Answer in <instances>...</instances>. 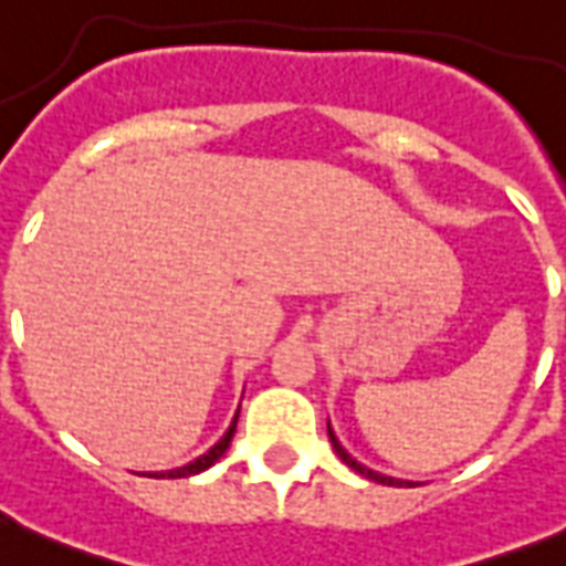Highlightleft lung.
Returning a JSON list of instances; mask_svg holds the SVG:
<instances>
[{"mask_svg":"<svg viewBox=\"0 0 566 566\" xmlns=\"http://www.w3.org/2000/svg\"><path fill=\"white\" fill-rule=\"evenodd\" d=\"M328 440H332V447H335L337 458H340V461H344L346 467H353L355 473L367 475V479H370V482H378V484H390V488H402V484H408V482H399V479H390V475H381V473H376V470H367V467H364V464H358V461H355V458L349 455V452H346V449L340 447V443H337L335 431H332V429H328Z\"/></svg>","mask_w":566,"mask_h":566,"instance_id":"1","label":"left lung"}]
</instances>
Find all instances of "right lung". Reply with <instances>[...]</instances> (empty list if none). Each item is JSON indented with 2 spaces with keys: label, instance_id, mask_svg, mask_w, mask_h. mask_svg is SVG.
Returning <instances> with one entry per match:
<instances>
[{
  "label": "right lung",
  "instance_id": "add662e5",
  "mask_svg": "<svg viewBox=\"0 0 566 566\" xmlns=\"http://www.w3.org/2000/svg\"><path fill=\"white\" fill-rule=\"evenodd\" d=\"M234 429H238V417H234V422H231V426H229V431L222 434L220 443H217V447H213V449H208V452H205L202 458H196V461H190V464L179 467V470H170V473H153V475H155V479H161V475H164V479H185V475L202 473V470H208V467H211L213 461H220L222 452L229 449L231 438H234Z\"/></svg>",
  "mask_w": 566,
  "mask_h": 566
}]
</instances>
